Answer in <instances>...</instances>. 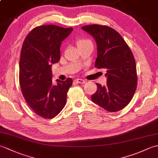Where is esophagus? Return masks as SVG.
<instances>
[{"instance_id":"esophagus-1","label":"esophagus","mask_w":158,"mask_h":158,"mask_svg":"<svg viewBox=\"0 0 158 158\" xmlns=\"http://www.w3.org/2000/svg\"><path fill=\"white\" fill-rule=\"evenodd\" d=\"M75 81L77 83H81V84H83V83H85V81L84 79H77L75 80Z\"/></svg>"}]
</instances>
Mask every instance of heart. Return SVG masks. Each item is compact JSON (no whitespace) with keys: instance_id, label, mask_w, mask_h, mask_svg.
Returning a JSON list of instances; mask_svg holds the SVG:
<instances>
[{"instance_id":"obj_1","label":"heart","mask_w":158,"mask_h":158,"mask_svg":"<svg viewBox=\"0 0 158 158\" xmlns=\"http://www.w3.org/2000/svg\"><path fill=\"white\" fill-rule=\"evenodd\" d=\"M91 44V41L89 40L85 39V38H81L77 41V46L78 48L80 47H82L86 44Z\"/></svg>"}]
</instances>
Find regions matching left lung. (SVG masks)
<instances>
[{"label":"left lung","mask_w":158,"mask_h":158,"mask_svg":"<svg viewBox=\"0 0 158 158\" xmlns=\"http://www.w3.org/2000/svg\"><path fill=\"white\" fill-rule=\"evenodd\" d=\"M96 40L98 57L95 67L106 69L107 84L98 89L91 100L106 110L118 112L130 103L137 86L136 63L133 52L118 32L106 25L81 27Z\"/></svg>","instance_id":"obj_1"}]
</instances>
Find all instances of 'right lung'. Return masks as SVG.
Returning <instances> with one entry per match:
<instances>
[{
	"label": "right lung",
	"instance_id": "obj_1",
	"mask_svg": "<svg viewBox=\"0 0 158 158\" xmlns=\"http://www.w3.org/2000/svg\"><path fill=\"white\" fill-rule=\"evenodd\" d=\"M73 27L44 25L34 28L25 38L19 62V85L28 106L45 119L54 118L64 107L73 79L52 81V64L60 58L61 42Z\"/></svg>",
	"mask_w": 158,
	"mask_h": 158
}]
</instances>
